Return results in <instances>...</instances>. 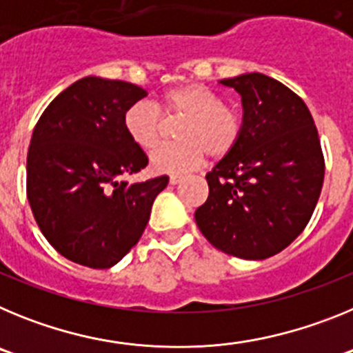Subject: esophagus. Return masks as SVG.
I'll return each instance as SVG.
<instances>
[{
    "instance_id": "1",
    "label": "esophagus",
    "mask_w": 353,
    "mask_h": 353,
    "mask_svg": "<svg viewBox=\"0 0 353 353\" xmlns=\"http://www.w3.org/2000/svg\"><path fill=\"white\" fill-rule=\"evenodd\" d=\"M182 180H183V176H180V174H171V176H170L171 185H176V183H180Z\"/></svg>"
}]
</instances>
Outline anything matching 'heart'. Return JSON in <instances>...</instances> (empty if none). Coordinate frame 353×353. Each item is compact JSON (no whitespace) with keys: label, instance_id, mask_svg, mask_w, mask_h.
Instances as JSON below:
<instances>
[{"label":"heart","instance_id":"obj_1","mask_svg":"<svg viewBox=\"0 0 353 353\" xmlns=\"http://www.w3.org/2000/svg\"><path fill=\"white\" fill-rule=\"evenodd\" d=\"M154 105L136 102L123 114V129L134 145L152 150L162 136V118H182L174 145L161 146L152 154L150 164L157 173L182 174L201 166L210 154L221 159L236 146L242 134V120L239 114L223 104L201 84H180L162 93Z\"/></svg>","mask_w":353,"mask_h":353}]
</instances>
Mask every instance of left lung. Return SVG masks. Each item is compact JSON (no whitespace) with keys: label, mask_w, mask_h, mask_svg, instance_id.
<instances>
[{"label":"left lung","mask_w":353,"mask_h":353,"mask_svg":"<svg viewBox=\"0 0 353 353\" xmlns=\"http://www.w3.org/2000/svg\"><path fill=\"white\" fill-rule=\"evenodd\" d=\"M219 83L242 97V134L207 173L196 224L219 251L265 260L313 215L325 174L320 138L307 105L279 81L252 72Z\"/></svg>","instance_id":"8db88e82"}]
</instances>
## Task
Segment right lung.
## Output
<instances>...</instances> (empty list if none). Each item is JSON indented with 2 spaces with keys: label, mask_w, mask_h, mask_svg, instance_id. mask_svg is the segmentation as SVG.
Returning a JSON list of instances; mask_svg holds the SVG:
<instances>
[{
  "label": "right lung",
  "mask_w": 353,
  "mask_h": 353,
  "mask_svg": "<svg viewBox=\"0 0 353 353\" xmlns=\"http://www.w3.org/2000/svg\"><path fill=\"white\" fill-rule=\"evenodd\" d=\"M146 97L132 83L88 76L70 84L37 121L26 162L28 201L40 232L67 260L109 269L138 244L166 174L120 182L148 164L123 129Z\"/></svg>",
  "instance_id": "1"
}]
</instances>
